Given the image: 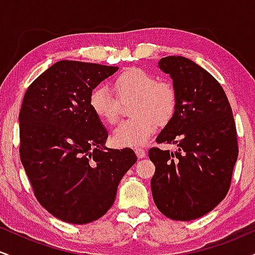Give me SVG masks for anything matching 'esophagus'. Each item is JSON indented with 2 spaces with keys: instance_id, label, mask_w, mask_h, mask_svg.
Here are the masks:
<instances>
[{
  "instance_id": "esophagus-1",
  "label": "esophagus",
  "mask_w": 255,
  "mask_h": 255,
  "mask_svg": "<svg viewBox=\"0 0 255 255\" xmlns=\"http://www.w3.org/2000/svg\"><path fill=\"white\" fill-rule=\"evenodd\" d=\"M135 153H136L137 158H144V157H146V152L142 150V148H136Z\"/></svg>"
}]
</instances>
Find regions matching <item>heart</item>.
<instances>
[{"label": "heart", "instance_id": "heart-1", "mask_svg": "<svg viewBox=\"0 0 255 255\" xmlns=\"http://www.w3.org/2000/svg\"><path fill=\"white\" fill-rule=\"evenodd\" d=\"M113 89L121 99H134V119L122 122L114 130L113 141L119 147H140L174 115L177 96L172 85L157 81L154 75L141 68H128L114 79ZM91 110L104 124L115 125L120 118V103L103 86L91 91Z\"/></svg>", "mask_w": 255, "mask_h": 255}]
</instances>
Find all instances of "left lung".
Here are the masks:
<instances>
[{"label": "left lung", "instance_id": "8db88e82", "mask_svg": "<svg viewBox=\"0 0 255 255\" xmlns=\"http://www.w3.org/2000/svg\"><path fill=\"white\" fill-rule=\"evenodd\" d=\"M158 67L170 75L177 104L156 141L177 151H148L156 166L152 197L168 218L192 221L212 211L229 191L239 156L235 122L224 90L199 64L166 56Z\"/></svg>", "mask_w": 255, "mask_h": 255}]
</instances>
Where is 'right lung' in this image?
I'll list each match as a JSON object with an SVG mask.
<instances>
[{
  "label": "right lung",
  "instance_id": "obj_1",
  "mask_svg": "<svg viewBox=\"0 0 255 255\" xmlns=\"http://www.w3.org/2000/svg\"><path fill=\"white\" fill-rule=\"evenodd\" d=\"M118 67L58 61L28 87L19 114L20 158L37 200L72 224L97 221L113 206L136 156L105 146L108 130L91 110V91Z\"/></svg>",
  "mask_w": 255,
  "mask_h": 255
}]
</instances>
